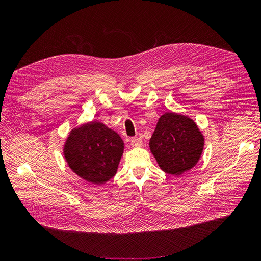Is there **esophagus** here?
<instances>
[{
  "label": "esophagus",
  "mask_w": 261,
  "mask_h": 261,
  "mask_svg": "<svg viewBox=\"0 0 261 261\" xmlns=\"http://www.w3.org/2000/svg\"><path fill=\"white\" fill-rule=\"evenodd\" d=\"M130 145L133 147H140V146H143V140L138 137H134L130 139Z\"/></svg>",
  "instance_id": "esophagus-1"
}]
</instances>
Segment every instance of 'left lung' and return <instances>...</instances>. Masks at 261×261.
I'll return each instance as SVG.
<instances>
[{
	"mask_svg": "<svg viewBox=\"0 0 261 261\" xmlns=\"http://www.w3.org/2000/svg\"><path fill=\"white\" fill-rule=\"evenodd\" d=\"M149 146L162 171L180 175L198 162L203 136L192 118L167 112L158 121Z\"/></svg>",
	"mask_w": 261,
	"mask_h": 261,
	"instance_id": "8db88e82",
	"label": "left lung"
}]
</instances>
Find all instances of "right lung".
Here are the masks:
<instances>
[{
    "mask_svg": "<svg viewBox=\"0 0 261 261\" xmlns=\"http://www.w3.org/2000/svg\"><path fill=\"white\" fill-rule=\"evenodd\" d=\"M123 150L117 133L100 122H90L70 132L64 155L78 176L92 184H103L115 175Z\"/></svg>",
    "mask_w": 261,
    "mask_h": 261,
    "instance_id": "1",
    "label": "right lung"
}]
</instances>
